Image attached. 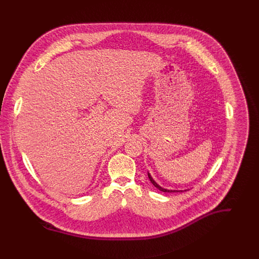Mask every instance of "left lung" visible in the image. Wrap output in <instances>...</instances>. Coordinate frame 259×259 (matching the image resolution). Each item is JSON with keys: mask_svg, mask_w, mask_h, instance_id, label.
Listing matches in <instances>:
<instances>
[{"mask_svg": "<svg viewBox=\"0 0 259 259\" xmlns=\"http://www.w3.org/2000/svg\"><path fill=\"white\" fill-rule=\"evenodd\" d=\"M147 175H149V178H150V180H151V182L154 184V186L159 190V191H161V192H164V193H180V192H183V191H172V190H166V189H163V188H161L159 184L153 179V177L151 176V174L150 173H147ZM187 191V190H186Z\"/></svg>", "mask_w": 259, "mask_h": 259, "instance_id": "left-lung-1", "label": "left lung"}]
</instances>
